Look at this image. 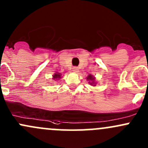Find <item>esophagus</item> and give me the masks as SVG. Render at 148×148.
I'll return each instance as SVG.
<instances>
[{"label": "esophagus", "mask_w": 148, "mask_h": 148, "mask_svg": "<svg viewBox=\"0 0 148 148\" xmlns=\"http://www.w3.org/2000/svg\"><path fill=\"white\" fill-rule=\"evenodd\" d=\"M73 71H74V72H78L79 68L77 66H74V67H73Z\"/></svg>", "instance_id": "1"}]
</instances>
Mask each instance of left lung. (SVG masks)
<instances>
[{
	"instance_id": "obj_1",
	"label": "left lung",
	"mask_w": 148,
	"mask_h": 148,
	"mask_svg": "<svg viewBox=\"0 0 148 148\" xmlns=\"http://www.w3.org/2000/svg\"><path fill=\"white\" fill-rule=\"evenodd\" d=\"M87 79L88 80H90V81H92V82H91L90 84H93L94 83H95V82H94V80H95V78H94L93 77H92V75H89L87 77ZM94 86H95V84H94Z\"/></svg>"
}]
</instances>
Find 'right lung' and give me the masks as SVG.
<instances>
[{"label":"right lung","mask_w":148,"mask_h":148,"mask_svg":"<svg viewBox=\"0 0 148 148\" xmlns=\"http://www.w3.org/2000/svg\"><path fill=\"white\" fill-rule=\"evenodd\" d=\"M53 79L58 80L57 79H60L61 78V74H55L53 76Z\"/></svg>","instance_id":"add662e5"}]
</instances>
